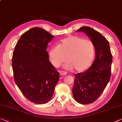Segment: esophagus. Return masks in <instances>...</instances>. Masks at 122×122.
I'll use <instances>...</instances> for the list:
<instances>
[{"instance_id": "obj_1", "label": "esophagus", "mask_w": 122, "mask_h": 122, "mask_svg": "<svg viewBox=\"0 0 122 122\" xmlns=\"http://www.w3.org/2000/svg\"><path fill=\"white\" fill-rule=\"evenodd\" d=\"M59 73H60V75L61 76H64V75H66V74H67V72L64 71H60Z\"/></svg>"}]
</instances>
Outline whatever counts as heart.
Here are the masks:
<instances>
[{
  "label": "heart",
  "instance_id": "obj_1",
  "mask_svg": "<svg viewBox=\"0 0 122 122\" xmlns=\"http://www.w3.org/2000/svg\"><path fill=\"white\" fill-rule=\"evenodd\" d=\"M94 55V46L92 41L77 36H70L62 40L60 45L51 49L49 59L55 67H59L65 60L66 69L74 68L81 71L90 66ZM66 58H65V56Z\"/></svg>",
  "mask_w": 122,
  "mask_h": 122
}]
</instances>
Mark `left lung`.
Here are the masks:
<instances>
[{
  "label": "left lung",
  "instance_id": "8db88e82",
  "mask_svg": "<svg viewBox=\"0 0 122 122\" xmlns=\"http://www.w3.org/2000/svg\"><path fill=\"white\" fill-rule=\"evenodd\" d=\"M77 31L85 33L95 49V58L89 68L74 74V98L80 104H86L100 97L110 81L112 56L109 41L100 32L88 26L82 27Z\"/></svg>",
  "mask_w": 122,
  "mask_h": 122
}]
</instances>
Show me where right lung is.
Segmentation results:
<instances>
[{"mask_svg": "<svg viewBox=\"0 0 122 122\" xmlns=\"http://www.w3.org/2000/svg\"><path fill=\"white\" fill-rule=\"evenodd\" d=\"M53 37L42 28H31L21 35L13 53L14 81L25 97L36 104L51 100L59 80L46 51Z\"/></svg>", "mask_w": 122, "mask_h": 122, "instance_id": "1", "label": "right lung"}]
</instances>
